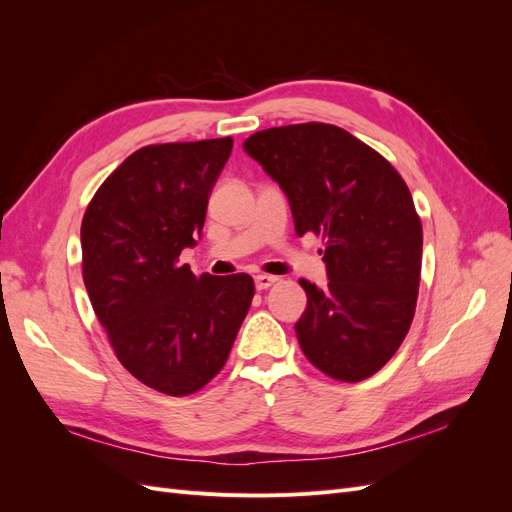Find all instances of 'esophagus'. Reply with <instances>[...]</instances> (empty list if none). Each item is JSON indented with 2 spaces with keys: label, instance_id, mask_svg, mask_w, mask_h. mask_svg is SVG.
Wrapping results in <instances>:
<instances>
[{
  "label": "esophagus",
  "instance_id": "obj_1",
  "mask_svg": "<svg viewBox=\"0 0 512 512\" xmlns=\"http://www.w3.org/2000/svg\"><path fill=\"white\" fill-rule=\"evenodd\" d=\"M254 282H256L258 290H267L269 286H273L277 282V277H273V275H256Z\"/></svg>",
  "mask_w": 512,
  "mask_h": 512
}]
</instances>
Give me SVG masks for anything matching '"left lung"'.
Instances as JSON below:
<instances>
[{"instance_id": "obj_1", "label": "left lung", "mask_w": 512, "mask_h": 512, "mask_svg": "<svg viewBox=\"0 0 512 512\" xmlns=\"http://www.w3.org/2000/svg\"><path fill=\"white\" fill-rule=\"evenodd\" d=\"M243 149L280 183L297 235L324 241L327 286L299 280L303 354L335 380L374 376L408 335L421 282L423 226L406 181L331 123L260 130Z\"/></svg>"}]
</instances>
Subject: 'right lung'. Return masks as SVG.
Returning <instances> with one entry per match:
<instances>
[{
	"instance_id": "right-lung-1",
	"label": "right lung",
	"mask_w": 512,
	"mask_h": 512,
	"mask_svg": "<svg viewBox=\"0 0 512 512\" xmlns=\"http://www.w3.org/2000/svg\"><path fill=\"white\" fill-rule=\"evenodd\" d=\"M232 138L147 145L91 198L81 224L83 282L119 363L149 389L183 397L220 374L252 305L247 273L196 277V245Z\"/></svg>"
}]
</instances>
